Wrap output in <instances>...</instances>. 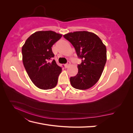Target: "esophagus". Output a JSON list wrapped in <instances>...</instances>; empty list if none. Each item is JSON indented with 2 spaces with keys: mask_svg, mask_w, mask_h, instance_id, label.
Instances as JSON below:
<instances>
[{
  "mask_svg": "<svg viewBox=\"0 0 133 133\" xmlns=\"http://www.w3.org/2000/svg\"><path fill=\"white\" fill-rule=\"evenodd\" d=\"M70 65V62H68L67 63L65 64V65H64V66H65V67L66 68H67Z\"/></svg>",
  "mask_w": 133,
  "mask_h": 133,
  "instance_id": "34e87169",
  "label": "esophagus"
}]
</instances>
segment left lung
Segmentation results:
<instances>
[{
	"mask_svg": "<svg viewBox=\"0 0 133 133\" xmlns=\"http://www.w3.org/2000/svg\"><path fill=\"white\" fill-rule=\"evenodd\" d=\"M74 47L78 57V73L70 81L75 89L85 90L96 83L107 62V49L102 40L94 33L86 31H75L63 35Z\"/></svg>",
	"mask_w": 133,
	"mask_h": 133,
	"instance_id": "1",
	"label": "left lung"
}]
</instances>
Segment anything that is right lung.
<instances>
[{
    "mask_svg": "<svg viewBox=\"0 0 133 133\" xmlns=\"http://www.w3.org/2000/svg\"><path fill=\"white\" fill-rule=\"evenodd\" d=\"M62 37L54 31H39L31 34L22 47L23 62L34 85L39 89H51L57 85L62 67L55 60L51 47Z\"/></svg>",
    "mask_w": 133,
    "mask_h": 133,
    "instance_id": "obj_1",
    "label": "right lung"
}]
</instances>
